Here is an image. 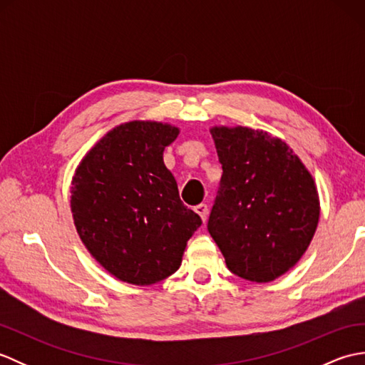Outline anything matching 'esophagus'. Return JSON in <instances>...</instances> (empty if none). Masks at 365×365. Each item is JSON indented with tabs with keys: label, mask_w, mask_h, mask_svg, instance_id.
I'll use <instances>...</instances> for the list:
<instances>
[{
	"label": "esophagus",
	"mask_w": 365,
	"mask_h": 365,
	"mask_svg": "<svg viewBox=\"0 0 365 365\" xmlns=\"http://www.w3.org/2000/svg\"><path fill=\"white\" fill-rule=\"evenodd\" d=\"M195 212L200 216V220H202V221L205 222V220H207V215H208V208H207V205H205V204H199V205H196V207H195Z\"/></svg>",
	"instance_id": "1"
}]
</instances>
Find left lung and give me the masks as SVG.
<instances>
[{
  "label": "left lung",
  "instance_id": "obj_1",
  "mask_svg": "<svg viewBox=\"0 0 365 365\" xmlns=\"http://www.w3.org/2000/svg\"><path fill=\"white\" fill-rule=\"evenodd\" d=\"M222 168L207 229L232 273L271 282L306 252L319 224L312 175L265 131L212 128Z\"/></svg>",
  "mask_w": 365,
  "mask_h": 365
}]
</instances>
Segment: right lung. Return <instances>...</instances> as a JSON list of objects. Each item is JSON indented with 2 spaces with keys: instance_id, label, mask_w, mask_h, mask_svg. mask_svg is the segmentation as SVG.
Segmentation results:
<instances>
[{
  "instance_id": "right-lung-1",
  "label": "right lung",
  "mask_w": 365,
  "mask_h": 365,
  "mask_svg": "<svg viewBox=\"0 0 365 365\" xmlns=\"http://www.w3.org/2000/svg\"><path fill=\"white\" fill-rule=\"evenodd\" d=\"M178 128L128 122L92 147L72 180L80 238L123 282L150 285L178 269L202 220L185 205L163 152Z\"/></svg>"
}]
</instances>
